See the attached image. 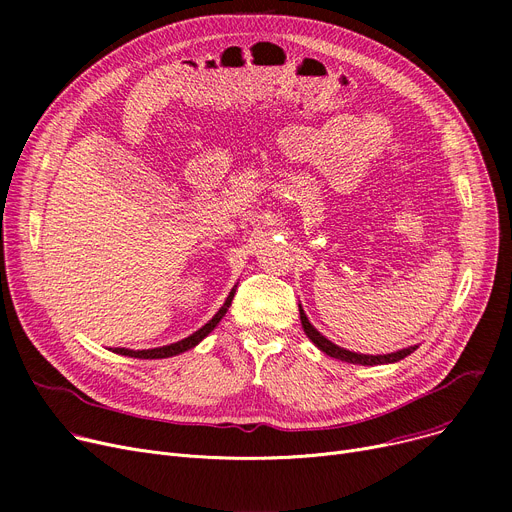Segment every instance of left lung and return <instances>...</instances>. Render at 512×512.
I'll use <instances>...</instances> for the list:
<instances>
[{
    "instance_id": "left-lung-1",
    "label": "left lung",
    "mask_w": 512,
    "mask_h": 512,
    "mask_svg": "<svg viewBox=\"0 0 512 512\" xmlns=\"http://www.w3.org/2000/svg\"><path fill=\"white\" fill-rule=\"evenodd\" d=\"M299 313H301V324H303V330L305 334L309 336V340L319 348V351H324L326 355L338 359V361H346V363H355V365H384V363H396L400 359L409 357L413 351H417V346H409V348H402V351H396V353H390V355H359V353H351L346 351V348H340L336 344H332L328 338L321 336L311 324L309 319L305 315V311L301 309L299 305Z\"/></svg>"
}]
</instances>
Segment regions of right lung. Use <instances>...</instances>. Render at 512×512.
I'll return each instance as SVG.
<instances>
[{"mask_svg": "<svg viewBox=\"0 0 512 512\" xmlns=\"http://www.w3.org/2000/svg\"><path fill=\"white\" fill-rule=\"evenodd\" d=\"M234 288H232V292L228 294V299H226V303H224V307L213 315V319L209 321V324H205L201 330H197L195 334H191L188 338H184V340H180V342H174V344H170V346H161V348H149V351H130V348H116L114 353H118V355H124V357H134V359H166V357H174V355H180V353H184V351H188V348H193V346H197L215 326L220 324V319L226 315V311H228V307H230V303H232V297H234Z\"/></svg>", "mask_w": 512, "mask_h": 512, "instance_id": "right-lung-1", "label": "right lung"}]
</instances>
